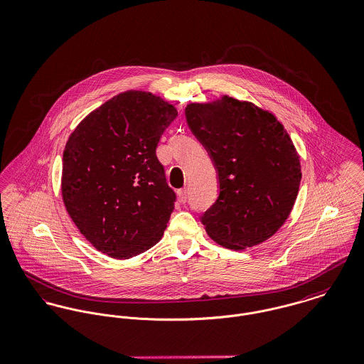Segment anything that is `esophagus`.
Instances as JSON below:
<instances>
[{"label": "esophagus", "instance_id": "esophagus-1", "mask_svg": "<svg viewBox=\"0 0 364 364\" xmlns=\"http://www.w3.org/2000/svg\"><path fill=\"white\" fill-rule=\"evenodd\" d=\"M178 198H180V200H181L183 203L187 202V199H188V191H187V188L178 190Z\"/></svg>", "mask_w": 364, "mask_h": 364}]
</instances>
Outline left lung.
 I'll return each mask as SVG.
<instances>
[{"instance_id":"left-lung-1","label":"left lung","mask_w":364,"mask_h":364,"mask_svg":"<svg viewBox=\"0 0 364 364\" xmlns=\"http://www.w3.org/2000/svg\"><path fill=\"white\" fill-rule=\"evenodd\" d=\"M186 119L219 177V196L200 216L209 237L230 250L270 238L289 216L302 177L282 124L272 113L231 97L190 104Z\"/></svg>"}]
</instances>
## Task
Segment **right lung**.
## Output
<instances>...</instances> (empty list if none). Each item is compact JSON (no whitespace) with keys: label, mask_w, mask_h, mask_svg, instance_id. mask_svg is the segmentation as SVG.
<instances>
[{"label":"right lung","mask_w":364,"mask_h":364,"mask_svg":"<svg viewBox=\"0 0 364 364\" xmlns=\"http://www.w3.org/2000/svg\"><path fill=\"white\" fill-rule=\"evenodd\" d=\"M176 116L162 98L126 91L70 134L62 159L63 203L98 251L129 259L162 238L177 196L156 146Z\"/></svg>","instance_id":"add662e5"}]
</instances>
